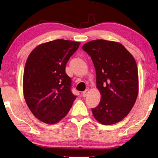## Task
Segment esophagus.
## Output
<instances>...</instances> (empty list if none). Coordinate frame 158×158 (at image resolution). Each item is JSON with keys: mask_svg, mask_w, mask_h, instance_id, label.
I'll list each match as a JSON object with an SVG mask.
<instances>
[{"mask_svg": "<svg viewBox=\"0 0 158 158\" xmlns=\"http://www.w3.org/2000/svg\"><path fill=\"white\" fill-rule=\"evenodd\" d=\"M89 89H86V90L82 93V96L83 97H86L89 94Z\"/></svg>", "mask_w": 158, "mask_h": 158, "instance_id": "obj_1", "label": "esophagus"}]
</instances>
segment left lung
Returning a JSON list of instances; mask_svg holds the SVG:
<instances>
[{"mask_svg":"<svg viewBox=\"0 0 158 158\" xmlns=\"http://www.w3.org/2000/svg\"><path fill=\"white\" fill-rule=\"evenodd\" d=\"M82 49L93 61L101 94L99 105L91 109L94 118L105 125L119 123L129 114L138 97L135 59L123 44L114 41L92 40Z\"/></svg>","mask_w":158,"mask_h":158,"instance_id":"left-lung-1","label":"left lung"}]
</instances>
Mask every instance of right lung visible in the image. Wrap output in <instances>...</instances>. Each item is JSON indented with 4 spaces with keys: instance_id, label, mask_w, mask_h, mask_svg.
<instances>
[{
    "instance_id": "right-lung-1",
    "label": "right lung",
    "mask_w": 158,
    "mask_h": 158,
    "mask_svg": "<svg viewBox=\"0 0 158 158\" xmlns=\"http://www.w3.org/2000/svg\"><path fill=\"white\" fill-rule=\"evenodd\" d=\"M80 42L58 39L37 46L29 55L23 75V94L35 118L56 124L66 116L76 96L65 73Z\"/></svg>"
}]
</instances>
